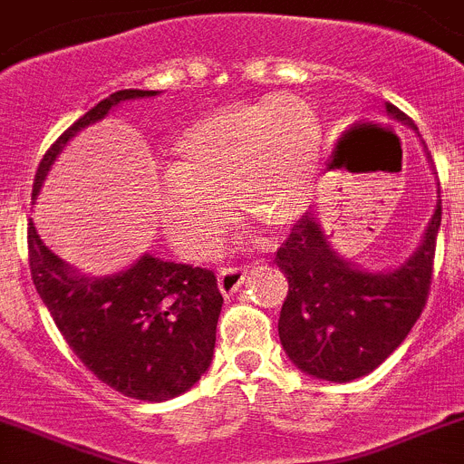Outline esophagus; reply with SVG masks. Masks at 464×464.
I'll use <instances>...</instances> for the list:
<instances>
[{"label":"esophagus","mask_w":464,"mask_h":464,"mask_svg":"<svg viewBox=\"0 0 464 464\" xmlns=\"http://www.w3.org/2000/svg\"><path fill=\"white\" fill-rule=\"evenodd\" d=\"M246 280V271L237 269V266H227V269H220L218 274V290L223 292V296H232Z\"/></svg>","instance_id":"1"}]
</instances>
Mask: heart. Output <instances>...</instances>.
Here are the masks:
<instances>
[{"label":"heart","instance_id":"heart-1","mask_svg":"<svg viewBox=\"0 0 464 464\" xmlns=\"http://www.w3.org/2000/svg\"><path fill=\"white\" fill-rule=\"evenodd\" d=\"M322 129L299 96H266L214 110L181 133L160 181L156 214L188 257L218 248L237 216L269 235L299 223L315 193Z\"/></svg>","mask_w":464,"mask_h":464}]
</instances>
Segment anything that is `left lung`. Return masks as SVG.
<instances>
[{"mask_svg":"<svg viewBox=\"0 0 464 464\" xmlns=\"http://www.w3.org/2000/svg\"><path fill=\"white\" fill-rule=\"evenodd\" d=\"M382 114L420 140L414 121L396 105L384 103ZM420 144L432 163L426 142ZM440 223L437 181L435 211L419 248L393 269L371 271L343 257L317 211H305L276 253V265L290 283L278 320L280 345L301 372L343 384L372 372L402 345L426 305Z\"/></svg>","mask_w":464,"mask_h":464,"instance_id":"1","label":"left lung"}]
</instances>
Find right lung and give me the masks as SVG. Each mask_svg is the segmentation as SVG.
Returning <instances> with one entry per match:
<instances>
[{"mask_svg": "<svg viewBox=\"0 0 464 464\" xmlns=\"http://www.w3.org/2000/svg\"><path fill=\"white\" fill-rule=\"evenodd\" d=\"M160 92L121 89L93 105L48 149L34 177L38 198L50 168L71 140L124 101ZM29 269L38 296L68 347L103 384L135 401L163 402L193 389L214 359L223 296L214 271L144 253L112 276H87L66 265L29 220Z\"/></svg>", "mask_w": 464, "mask_h": 464, "instance_id": "1", "label": "right lung"}]
</instances>
